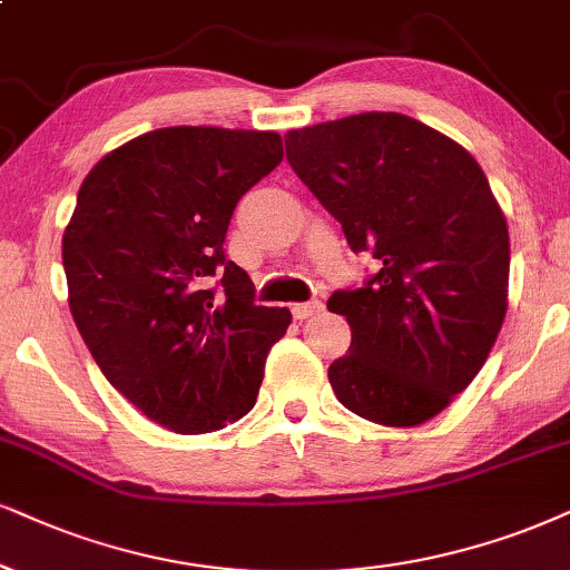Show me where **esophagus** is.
Wrapping results in <instances>:
<instances>
[{
    "instance_id": "esophagus-1",
    "label": "esophagus",
    "mask_w": 570,
    "mask_h": 570,
    "mask_svg": "<svg viewBox=\"0 0 570 570\" xmlns=\"http://www.w3.org/2000/svg\"><path fill=\"white\" fill-rule=\"evenodd\" d=\"M321 309H323V302L309 299V302H299V305H294L292 313H294V318L305 321V318H313V315H318Z\"/></svg>"
}]
</instances>
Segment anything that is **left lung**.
I'll return each mask as SVG.
<instances>
[{
  "label": "left lung",
  "mask_w": 570,
  "mask_h": 570,
  "mask_svg": "<svg viewBox=\"0 0 570 570\" xmlns=\"http://www.w3.org/2000/svg\"><path fill=\"white\" fill-rule=\"evenodd\" d=\"M286 160L381 268L328 297L352 328L328 381L381 426H417L487 363L508 313L510 239L484 170L460 144L400 112L289 131Z\"/></svg>",
  "instance_id": "left-lung-1"
}]
</instances>
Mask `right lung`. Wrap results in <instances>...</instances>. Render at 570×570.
Listing matches in <instances>:
<instances>
[{
    "instance_id": "obj_1",
    "label": "right lung",
    "mask_w": 570,
    "mask_h": 570,
    "mask_svg": "<svg viewBox=\"0 0 570 570\" xmlns=\"http://www.w3.org/2000/svg\"><path fill=\"white\" fill-rule=\"evenodd\" d=\"M284 160L273 131L157 128L94 165L62 236L68 302L105 379L149 421L207 434L255 407L286 307L228 261L236 202Z\"/></svg>"
}]
</instances>
